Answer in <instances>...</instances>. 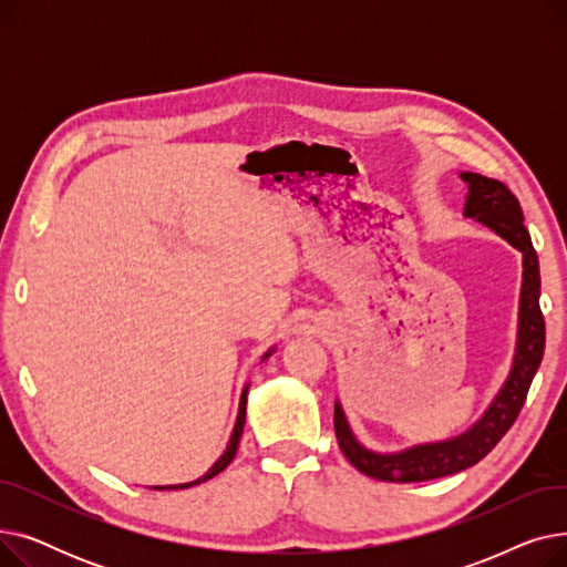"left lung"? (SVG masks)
Segmentation results:
<instances>
[{"label":"left lung","mask_w":567,"mask_h":567,"mask_svg":"<svg viewBox=\"0 0 567 567\" xmlns=\"http://www.w3.org/2000/svg\"><path fill=\"white\" fill-rule=\"evenodd\" d=\"M462 182L468 186L464 216L489 227L522 252V293H519V323L517 347L508 379L485 409V413L466 432L434 443L411 445L400 453H374L351 432L342 404L336 402V436L340 451L351 466L370 478L383 483H423L443 478L457 471L478 464L503 434L513 427L524 406L530 381L540 368L545 353V319L540 312V266L533 250L528 229L524 227L522 206L508 186L483 174L462 172Z\"/></svg>","instance_id":"obj_1"}]
</instances>
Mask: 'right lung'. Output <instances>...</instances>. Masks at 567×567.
<instances>
[{
	"mask_svg": "<svg viewBox=\"0 0 567 567\" xmlns=\"http://www.w3.org/2000/svg\"><path fill=\"white\" fill-rule=\"evenodd\" d=\"M274 353V349H268L266 353H264V359H268V355ZM261 359V361H264ZM248 389L250 385H246L244 389V393H241V402H238V415H236V425H234V432H231V436H229V443H227V451L216 460V464L208 468L202 478H197V481H193V483H182V485H163V487H154V489H186V487H193V485H199V483H206V481H212L214 475H218L220 471H225L227 468V464L234 460V455H236V451H238V439H241V434H244V425H246V404H248Z\"/></svg>",
	"mask_w": 567,
	"mask_h": 567,
	"instance_id": "obj_1",
	"label": "right lung"
}]
</instances>
